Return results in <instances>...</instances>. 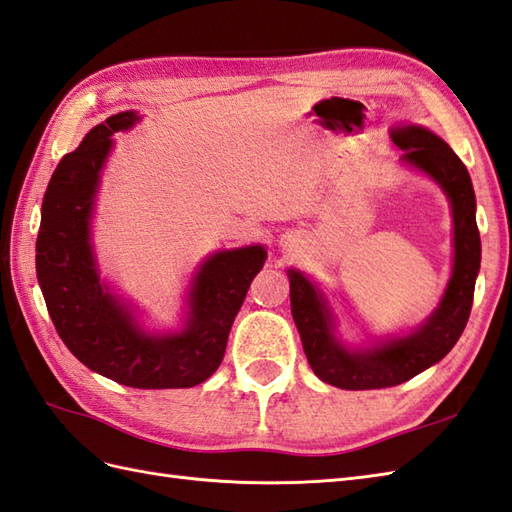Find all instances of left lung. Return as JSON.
Segmentation results:
<instances>
[{
  "label": "left lung",
  "mask_w": 512,
  "mask_h": 512,
  "mask_svg": "<svg viewBox=\"0 0 512 512\" xmlns=\"http://www.w3.org/2000/svg\"><path fill=\"white\" fill-rule=\"evenodd\" d=\"M403 161L430 174L445 189L454 211V275L438 310L414 334L395 338L368 351H349L331 334V316L314 285L290 270V305L303 351L323 382L342 390H373L408 382L441 362L467 327L475 277L480 270V231L475 222L471 176L441 137L421 126L392 130Z\"/></svg>",
  "instance_id": "left-lung-1"
}]
</instances>
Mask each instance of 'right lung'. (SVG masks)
<instances>
[{
	"label": "right lung",
	"instance_id": "obj_1",
	"mask_svg": "<svg viewBox=\"0 0 512 512\" xmlns=\"http://www.w3.org/2000/svg\"><path fill=\"white\" fill-rule=\"evenodd\" d=\"M137 120L133 111L109 117L58 163L43 196L37 277L58 336L91 371L130 388H192L220 366L266 251L246 246L209 257L194 279L181 334H141L126 307L104 292L89 244L91 205L111 135Z\"/></svg>",
	"mask_w": 512,
	"mask_h": 512
}]
</instances>
